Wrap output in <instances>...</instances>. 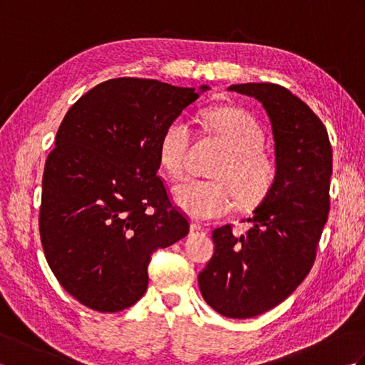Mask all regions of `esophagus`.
I'll use <instances>...</instances> for the list:
<instances>
[{"mask_svg":"<svg viewBox=\"0 0 365 365\" xmlns=\"http://www.w3.org/2000/svg\"><path fill=\"white\" fill-rule=\"evenodd\" d=\"M190 229H191V234H204V227L197 222H192Z\"/></svg>","mask_w":365,"mask_h":365,"instance_id":"34e87169","label":"esophagus"}]
</instances>
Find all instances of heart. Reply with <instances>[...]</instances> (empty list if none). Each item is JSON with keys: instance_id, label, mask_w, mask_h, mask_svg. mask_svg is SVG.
I'll list each match as a JSON object with an SVG mask.
<instances>
[{"instance_id": "b5f03b06", "label": "heart", "mask_w": 365, "mask_h": 365, "mask_svg": "<svg viewBox=\"0 0 365 365\" xmlns=\"http://www.w3.org/2000/svg\"><path fill=\"white\" fill-rule=\"evenodd\" d=\"M207 122L227 153L212 170L213 180H187L174 188V200L192 220H213L240 204H260L277 178L274 157L263 150L265 133L250 113L238 108H218L207 113ZM191 141L190 123L178 118L163 131L158 158L166 173L182 178L187 170Z\"/></svg>"}]
</instances>
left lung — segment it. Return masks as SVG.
<instances>
[{
    "label": "left lung",
    "mask_w": 365,
    "mask_h": 365,
    "mask_svg": "<svg viewBox=\"0 0 365 365\" xmlns=\"http://www.w3.org/2000/svg\"><path fill=\"white\" fill-rule=\"evenodd\" d=\"M257 98L274 138L277 178L255 207L250 230H213L215 254L199 273L207 304L229 319H251L289 298L311 271L329 213L332 149L327 127L302 100L273 83L232 84Z\"/></svg>",
    "instance_id": "left-lung-1"
}]
</instances>
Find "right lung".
I'll return each instance as SVG.
<instances>
[{"mask_svg":"<svg viewBox=\"0 0 365 365\" xmlns=\"http://www.w3.org/2000/svg\"><path fill=\"white\" fill-rule=\"evenodd\" d=\"M197 97L195 88L114 78L76 100L61 122L45 161L38 230L53 274L86 307L133 306L147 290L150 255L188 235V220L157 175L158 144Z\"/></svg>","mask_w":365,"mask_h":365,"instance_id":"1","label":"right lung"}]
</instances>
